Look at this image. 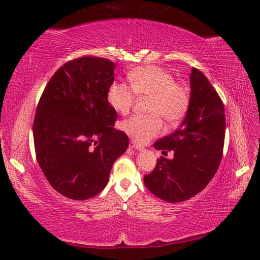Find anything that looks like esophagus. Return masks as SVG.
Wrapping results in <instances>:
<instances>
[{"label": "esophagus", "mask_w": 260, "mask_h": 260, "mask_svg": "<svg viewBox=\"0 0 260 260\" xmlns=\"http://www.w3.org/2000/svg\"><path fill=\"white\" fill-rule=\"evenodd\" d=\"M129 148H130V149H135V150H137V151H143V150H144V148L140 147V145H138V144L135 143V142H130Z\"/></svg>", "instance_id": "obj_1"}]
</instances>
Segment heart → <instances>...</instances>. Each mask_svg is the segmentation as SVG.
I'll return each mask as SVG.
<instances>
[{
  "label": "heart",
  "instance_id": "1",
  "mask_svg": "<svg viewBox=\"0 0 260 260\" xmlns=\"http://www.w3.org/2000/svg\"><path fill=\"white\" fill-rule=\"evenodd\" d=\"M130 87L115 81L107 92L111 108L125 115L138 96H150L148 112L150 116H132L121 123V130L137 143H147L161 132L162 120L170 124L180 122L186 115L189 96L185 87L175 84L173 76L157 66L138 67L128 74ZM135 92L134 93L133 91Z\"/></svg>",
  "mask_w": 260,
  "mask_h": 260
}]
</instances>
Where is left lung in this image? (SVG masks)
<instances>
[{"instance_id": "8db88e82", "label": "left lung", "mask_w": 260, "mask_h": 260, "mask_svg": "<svg viewBox=\"0 0 260 260\" xmlns=\"http://www.w3.org/2000/svg\"><path fill=\"white\" fill-rule=\"evenodd\" d=\"M189 87L188 109L180 128L153 144L156 150H173V159L161 156L143 179L149 191L168 203L184 202L203 191L223 156L224 105L199 69L192 68Z\"/></svg>"}]
</instances>
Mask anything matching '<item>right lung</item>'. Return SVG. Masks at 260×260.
Wrapping results in <instances>:
<instances>
[{"mask_svg": "<svg viewBox=\"0 0 260 260\" xmlns=\"http://www.w3.org/2000/svg\"><path fill=\"white\" fill-rule=\"evenodd\" d=\"M116 64L98 57L68 61L47 84L33 124L37 162L57 192L82 201L108 184L113 163L129 139L113 124L107 92Z\"/></svg>", "mask_w": 260, "mask_h": 260, "instance_id": "add662e5", "label": "right lung"}]
</instances>
